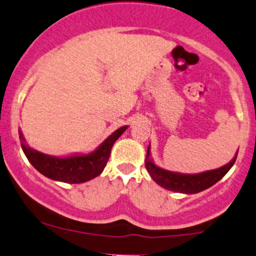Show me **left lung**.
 I'll return each instance as SVG.
<instances>
[{"mask_svg": "<svg viewBox=\"0 0 256 256\" xmlns=\"http://www.w3.org/2000/svg\"><path fill=\"white\" fill-rule=\"evenodd\" d=\"M238 154V153H236ZM150 148L147 150V160L144 162L146 168L148 170L150 178L157 182L158 185L164 188L166 190L176 192H185V194H195L200 192L207 188L212 186L216 184L218 180L222 179L226 174L228 173L232 166L234 164L236 156L230 160V163L226 166H220L214 170H208L205 173L200 174H179V173H172V172L164 170V169L158 168L152 160H148Z\"/></svg>", "mask_w": 256, "mask_h": 256, "instance_id": "1", "label": "left lung"}]
</instances>
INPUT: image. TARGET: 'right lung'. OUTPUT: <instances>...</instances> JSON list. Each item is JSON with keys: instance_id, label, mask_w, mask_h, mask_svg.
Segmentation results:
<instances>
[{"instance_id": "1", "label": "right lung", "mask_w": 256, "mask_h": 256, "mask_svg": "<svg viewBox=\"0 0 256 256\" xmlns=\"http://www.w3.org/2000/svg\"><path fill=\"white\" fill-rule=\"evenodd\" d=\"M126 128L128 126L118 128L99 146L98 150H94L90 154L74 156V157L67 158H56L42 154L30 148L26 144V140L20 130L18 131V134H20L22 150L24 154L38 172L52 180L68 182V184H80V182H86L98 176L104 170L110 157L112 144L122 135Z\"/></svg>"}]
</instances>
